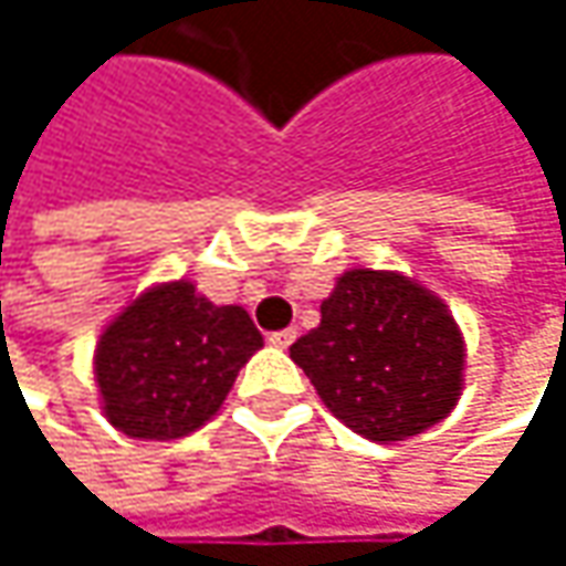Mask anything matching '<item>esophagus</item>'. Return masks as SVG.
Returning <instances> with one entry per match:
<instances>
[{"instance_id":"esophagus-1","label":"esophagus","mask_w":566,"mask_h":566,"mask_svg":"<svg viewBox=\"0 0 566 566\" xmlns=\"http://www.w3.org/2000/svg\"><path fill=\"white\" fill-rule=\"evenodd\" d=\"M294 337H297V331H294V327H284V331H272V334H269V344H272V347H291V344H294Z\"/></svg>"}]
</instances>
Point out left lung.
I'll use <instances>...</instances> for the list:
<instances>
[{
    "label": "left lung",
    "mask_w": 566,
    "mask_h": 566,
    "mask_svg": "<svg viewBox=\"0 0 566 566\" xmlns=\"http://www.w3.org/2000/svg\"><path fill=\"white\" fill-rule=\"evenodd\" d=\"M291 360L344 426L399 442L452 412L465 344L436 294L396 272L354 269L321 304V324L291 344Z\"/></svg>",
    "instance_id": "left-lung-1"
}]
</instances>
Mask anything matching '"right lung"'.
Listing matches in <instances>:
<instances>
[{"label": "right lung", "mask_w": 566, "mask_h": 566, "mask_svg": "<svg viewBox=\"0 0 566 566\" xmlns=\"http://www.w3.org/2000/svg\"><path fill=\"white\" fill-rule=\"evenodd\" d=\"M262 334L239 304L216 307L189 282L150 287L101 334L94 377L114 429L179 439L206 426Z\"/></svg>", "instance_id": "obj_1"}]
</instances>
